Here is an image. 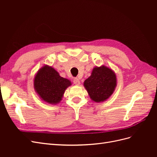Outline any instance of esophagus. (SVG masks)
<instances>
[{"mask_svg": "<svg viewBox=\"0 0 157 157\" xmlns=\"http://www.w3.org/2000/svg\"><path fill=\"white\" fill-rule=\"evenodd\" d=\"M73 83L75 85H79L80 84V80L77 78H75L73 79Z\"/></svg>", "mask_w": 157, "mask_h": 157, "instance_id": "obj_1", "label": "esophagus"}]
</instances>
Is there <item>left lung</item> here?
Instances as JSON below:
<instances>
[{
  "instance_id": "left-lung-1",
  "label": "left lung",
  "mask_w": 157,
  "mask_h": 157,
  "mask_svg": "<svg viewBox=\"0 0 157 157\" xmlns=\"http://www.w3.org/2000/svg\"><path fill=\"white\" fill-rule=\"evenodd\" d=\"M117 86V77L107 66L95 67L91 75L84 80V86L95 102H103L110 98Z\"/></svg>"
}]
</instances>
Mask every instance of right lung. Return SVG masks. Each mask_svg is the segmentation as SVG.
<instances>
[{
    "instance_id": "right-lung-1",
    "label": "right lung",
    "mask_w": 157,
    "mask_h": 157,
    "mask_svg": "<svg viewBox=\"0 0 157 157\" xmlns=\"http://www.w3.org/2000/svg\"><path fill=\"white\" fill-rule=\"evenodd\" d=\"M71 85L69 80L61 77L51 66L44 65L37 71L34 78V88L44 101L56 105L60 103L65 90Z\"/></svg>"
}]
</instances>
